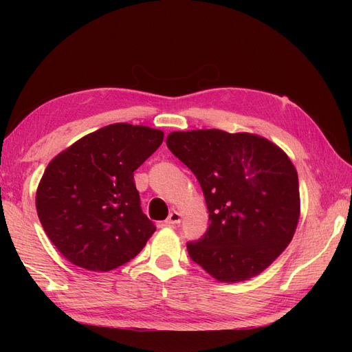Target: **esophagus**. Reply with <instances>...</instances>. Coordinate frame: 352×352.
Wrapping results in <instances>:
<instances>
[{"mask_svg":"<svg viewBox=\"0 0 352 352\" xmlns=\"http://www.w3.org/2000/svg\"><path fill=\"white\" fill-rule=\"evenodd\" d=\"M180 222H182V216H180V213L175 212V210L169 213L168 219H166V223H168V226H177V223H180Z\"/></svg>","mask_w":352,"mask_h":352,"instance_id":"34e87169","label":"esophagus"}]
</instances>
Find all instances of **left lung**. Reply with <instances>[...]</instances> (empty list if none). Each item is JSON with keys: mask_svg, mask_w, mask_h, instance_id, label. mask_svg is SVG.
<instances>
[{"mask_svg": "<svg viewBox=\"0 0 352 352\" xmlns=\"http://www.w3.org/2000/svg\"><path fill=\"white\" fill-rule=\"evenodd\" d=\"M166 145L199 182L208 226L188 242L197 265L219 281L260 274L290 243L300 184L289 157L263 138L222 130L174 131Z\"/></svg>", "mask_w": 352, "mask_h": 352, "instance_id": "8db88e82", "label": "left lung"}]
</instances>
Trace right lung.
<instances>
[{"instance_id":"right-lung-1","label":"right lung","mask_w":352,"mask_h":352,"mask_svg":"<svg viewBox=\"0 0 352 352\" xmlns=\"http://www.w3.org/2000/svg\"><path fill=\"white\" fill-rule=\"evenodd\" d=\"M162 142L160 130L111 124L51 160L36 193L37 216L71 263L106 272L146 245L155 226L142 212L134 170Z\"/></svg>"}]
</instances>
